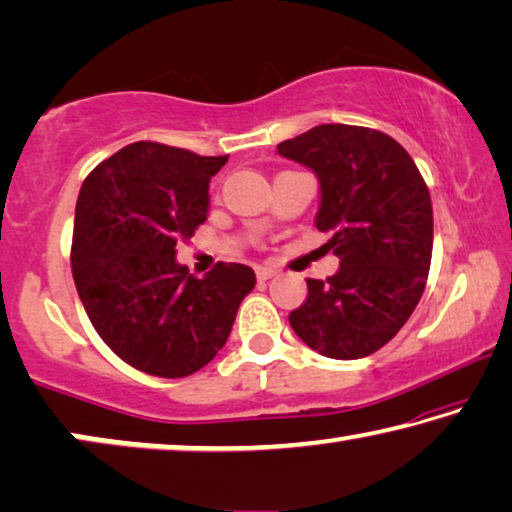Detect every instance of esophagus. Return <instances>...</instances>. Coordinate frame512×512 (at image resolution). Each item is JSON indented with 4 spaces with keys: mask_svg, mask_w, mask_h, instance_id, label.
Segmentation results:
<instances>
[{
    "mask_svg": "<svg viewBox=\"0 0 512 512\" xmlns=\"http://www.w3.org/2000/svg\"><path fill=\"white\" fill-rule=\"evenodd\" d=\"M274 274H277V270H274V268H256L258 281H268V279L274 277Z\"/></svg>",
    "mask_w": 512,
    "mask_h": 512,
    "instance_id": "34e87169",
    "label": "esophagus"
}]
</instances>
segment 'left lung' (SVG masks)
I'll return each instance as SVG.
<instances>
[{
    "label": "left lung",
    "mask_w": 512,
    "mask_h": 512,
    "mask_svg": "<svg viewBox=\"0 0 512 512\" xmlns=\"http://www.w3.org/2000/svg\"><path fill=\"white\" fill-rule=\"evenodd\" d=\"M277 152L316 175L314 224L342 261L325 281L307 279V300L288 323L325 358L372 355L425 291L434 238L427 184L395 138L351 124H318Z\"/></svg>",
    "instance_id": "left-lung-1"
}]
</instances>
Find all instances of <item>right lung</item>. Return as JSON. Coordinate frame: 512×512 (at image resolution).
<instances>
[{"label":"right lung","mask_w":512,"mask_h":512,"mask_svg":"<svg viewBox=\"0 0 512 512\" xmlns=\"http://www.w3.org/2000/svg\"><path fill=\"white\" fill-rule=\"evenodd\" d=\"M228 157L131 143L83 182L71 268L94 330L124 362L161 379L205 367L256 286L249 265L217 263L196 279L175 244L210 212V180Z\"/></svg>","instance_id":"right-lung-1"}]
</instances>
